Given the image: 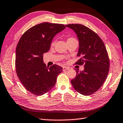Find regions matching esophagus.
Returning a JSON list of instances; mask_svg holds the SVG:
<instances>
[{
  "label": "esophagus",
  "instance_id": "34e87169",
  "mask_svg": "<svg viewBox=\"0 0 123 123\" xmlns=\"http://www.w3.org/2000/svg\"><path fill=\"white\" fill-rule=\"evenodd\" d=\"M69 69V67H63V71H66L67 70Z\"/></svg>",
  "mask_w": 123,
  "mask_h": 123
}]
</instances>
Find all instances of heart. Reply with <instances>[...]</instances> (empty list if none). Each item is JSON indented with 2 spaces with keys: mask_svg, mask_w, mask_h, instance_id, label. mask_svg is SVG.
I'll list each match as a JSON object with an SVG mask.
<instances>
[{
  "mask_svg": "<svg viewBox=\"0 0 123 123\" xmlns=\"http://www.w3.org/2000/svg\"><path fill=\"white\" fill-rule=\"evenodd\" d=\"M73 39H74V38H72V37H69V38H68V39H67V42H68V41H69V40H73ZM54 44V42H52V45H53Z\"/></svg>",
  "mask_w": 123,
  "mask_h": 123,
  "instance_id": "1",
  "label": "heart"
}]
</instances>
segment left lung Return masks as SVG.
<instances>
[{"instance_id": "8db88e82", "label": "left lung", "mask_w": 123, "mask_h": 123, "mask_svg": "<svg viewBox=\"0 0 123 123\" xmlns=\"http://www.w3.org/2000/svg\"><path fill=\"white\" fill-rule=\"evenodd\" d=\"M66 26L73 29L77 36L80 57L75 64L84 65L71 83L74 88L81 94H92L101 87L109 70L110 61L103 41L94 31L80 24H69Z\"/></svg>"}]
</instances>
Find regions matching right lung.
I'll return each instance as SVG.
<instances>
[{"instance_id":"1","label":"right lung","mask_w":123,"mask_h":123,"mask_svg":"<svg viewBox=\"0 0 123 123\" xmlns=\"http://www.w3.org/2000/svg\"><path fill=\"white\" fill-rule=\"evenodd\" d=\"M66 28L62 24L44 22L26 31L16 49V72L22 84L29 92L42 95L54 87L62 68L56 64L46 67L43 54L49 50L52 39Z\"/></svg>"}]
</instances>
